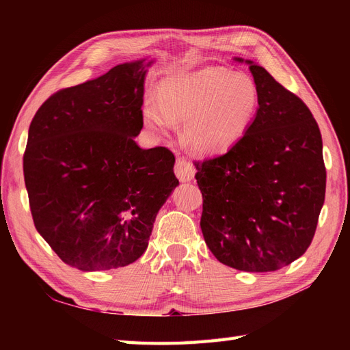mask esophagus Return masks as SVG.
Returning <instances> with one entry per match:
<instances>
[{"instance_id":"esophagus-1","label":"esophagus","mask_w":350,"mask_h":350,"mask_svg":"<svg viewBox=\"0 0 350 350\" xmlns=\"http://www.w3.org/2000/svg\"><path fill=\"white\" fill-rule=\"evenodd\" d=\"M175 174L181 183H189L194 179L196 167L193 163L184 157H179L175 163Z\"/></svg>"}]
</instances>
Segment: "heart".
I'll use <instances>...</instances> for the list:
<instances>
[{
    "mask_svg": "<svg viewBox=\"0 0 350 350\" xmlns=\"http://www.w3.org/2000/svg\"><path fill=\"white\" fill-rule=\"evenodd\" d=\"M258 100L257 84L247 74L203 68L163 79L159 100L146 99L143 120L159 133L171 131L175 121H184V140L193 150L220 154L245 135Z\"/></svg>",
    "mask_w": 350,
    "mask_h": 350,
    "instance_id": "heart-1",
    "label": "heart"
}]
</instances>
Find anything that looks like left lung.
<instances>
[{
    "instance_id": "left-lung-1",
    "label": "left lung",
    "mask_w": 350,
    "mask_h": 350,
    "mask_svg": "<svg viewBox=\"0 0 350 350\" xmlns=\"http://www.w3.org/2000/svg\"><path fill=\"white\" fill-rule=\"evenodd\" d=\"M256 118L225 154L196 162L201 232L213 256L242 271H274L310 247L325 196L319 124L308 107L254 61Z\"/></svg>"
}]
</instances>
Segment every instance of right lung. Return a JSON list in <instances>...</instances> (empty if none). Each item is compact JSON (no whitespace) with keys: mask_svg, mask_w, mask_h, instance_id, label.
<instances>
[{"mask_svg":"<svg viewBox=\"0 0 350 350\" xmlns=\"http://www.w3.org/2000/svg\"><path fill=\"white\" fill-rule=\"evenodd\" d=\"M146 59L62 89L29 126L23 156L31 217L57 256L81 271L129 266L179 185L166 147L142 149Z\"/></svg>","mask_w":350,"mask_h":350,"instance_id":"1","label":"right lung"}]
</instances>
